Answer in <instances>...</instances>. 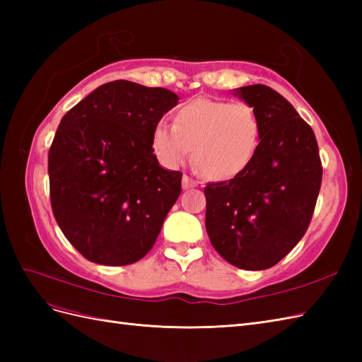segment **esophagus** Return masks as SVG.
Segmentation results:
<instances>
[{
	"label": "esophagus",
	"mask_w": 362,
	"mask_h": 362,
	"mask_svg": "<svg viewBox=\"0 0 362 362\" xmlns=\"http://www.w3.org/2000/svg\"><path fill=\"white\" fill-rule=\"evenodd\" d=\"M192 187H196V181L193 178H190L189 175H184L182 177V189H192Z\"/></svg>",
	"instance_id": "1"
}]
</instances>
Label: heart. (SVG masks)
I'll list each match as a JSON object with an SVG mask.
<instances>
[{
  "label": "heart",
  "mask_w": 362,
  "mask_h": 362,
  "mask_svg": "<svg viewBox=\"0 0 362 362\" xmlns=\"http://www.w3.org/2000/svg\"><path fill=\"white\" fill-rule=\"evenodd\" d=\"M259 131L252 105L196 98L178 108L175 124L156 127L152 145L169 169L182 166L193 148V161L206 178L229 180L254 158Z\"/></svg>",
  "instance_id": "obj_1"
}]
</instances>
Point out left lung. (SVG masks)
<instances>
[{"label":"left lung","mask_w":362,"mask_h":362,"mask_svg":"<svg viewBox=\"0 0 362 362\" xmlns=\"http://www.w3.org/2000/svg\"><path fill=\"white\" fill-rule=\"evenodd\" d=\"M254 107L259 144L249 166L234 178L206 184L205 228L229 264L270 269L299 243L314 214L322 160L313 128L272 87H240Z\"/></svg>","instance_id":"left-lung-1"}]
</instances>
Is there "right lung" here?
I'll return each instance as SVG.
<instances>
[{"mask_svg": "<svg viewBox=\"0 0 362 362\" xmlns=\"http://www.w3.org/2000/svg\"><path fill=\"white\" fill-rule=\"evenodd\" d=\"M178 96L116 80L63 116L48 152L49 199L62 233L80 254L127 266L154 246L181 193V172L152 154V134Z\"/></svg>", "mask_w": 362, "mask_h": 362, "instance_id": "right-lung-1", "label": "right lung"}]
</instances>
